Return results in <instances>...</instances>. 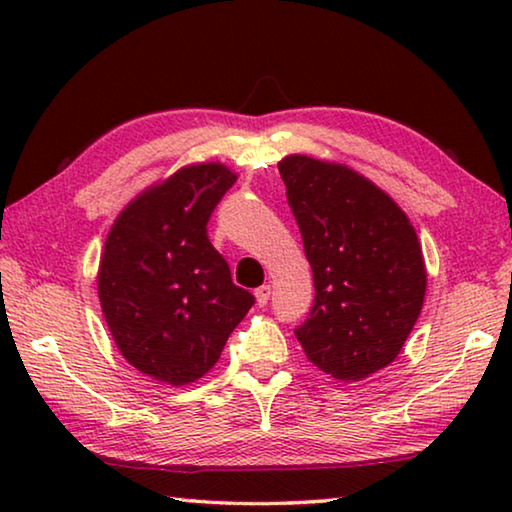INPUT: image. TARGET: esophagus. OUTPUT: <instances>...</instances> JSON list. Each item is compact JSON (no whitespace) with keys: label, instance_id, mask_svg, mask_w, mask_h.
Returning <instances> with one entry per match:
<instances>
[{"label":"esophagus","instance_id":"obj_1","mask_svg":"<svg viewBox=\"0 0 512 512\" xmlns=\"http://www.w3.org/2000/svg\"><path fill=\"white\" fill-rule=\"evenodd\" d=\"M255 298L259 307H266V302L271 300V287H268V284H262V287L255 289Z\"/></svg>","mask_w":512,"mask_h":512}]
</instances>
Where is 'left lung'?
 <instances>
[{
  "label": "left lung",
  "mask_w": 512,
  "mask_h": 512,
  "mask_svg": "<svg viewBox=\"0 0 512 512\" xmlns=\"http://www.w3.org/2000/svg\"><path fill=\"white\" fill-rule=\"evenodd\" d=\"M277 169L316 287L298 341L334 379H366L397 359L420 316L418 235L391 196L343 164L289 155Z\"/></svg>",
  "instance_id": "8db88e82"
}]
</instances>
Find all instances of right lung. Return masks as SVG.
<instances>
[{
    "mask_svg": "<svg viewBox=\"0 0 512 512\" xmlns=\"http://www.w3.org/2000/svg\"><path fill=\"white\" fill-rule=\"evenodd\" d=\"M237 176L194 164L119 214L99 266V300L126 361L164 384L196 381L219 361L255 296L232 282L207 223Z\"/></svg>",
    "mask_w": 512,
    "mask_h": 512,
    "instance_id": "1",
    "label": "right lung"
}]
</instances>
